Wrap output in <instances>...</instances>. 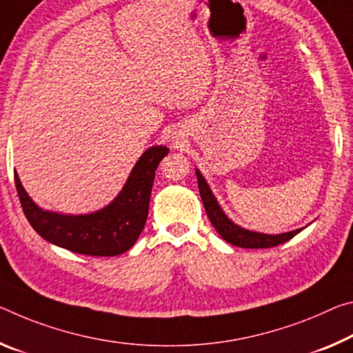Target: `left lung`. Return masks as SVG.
I'll list each match as a JSON object with an SVG mask.
<instances>
[{"label":"left lung","mask_w":353,"mask_h":353,"mask_svg":"<svg viewBox=\"0 0 353 353\" xmlns=\"http://www.w3.org/2000/svg\"><path fill=\"white\" fill-rule=\"evenodd\" d=\"M196 177H198V188L201 199H203L204 209L207 212V216L212 223V226L216 229V232L226 240L228 243L236 245L240 248H272L276 245H281L288 240L297 236L300 231H303L305 228L295 229V231L284 232V234H264V232H256L245 229L234 223L225 212H223L221 205L218 204L215 194L212 193L209 183L205 182L204 176L201 174V171L196 168Z\"/></svg>","instance_id":"obj_1"}]
</instances>
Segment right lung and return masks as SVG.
I'll use <instances>...</instances> for the list:
<instances>
[{
    "instance_id": "1",
    "label": "right lung",
    "mask_w": 353,
    "mask_h": 353,
    "mask_svg": "<svg viewBox=\"0 0 353 353\" xmlns=\"http://www.w3.org/2000/svg\"><path fill=\"white\" fill-rule=\"evenodd\" d=\"M170 149L152 146L139 157L119 194L103 209L83 215L43 210L15 174L20 204L34 231L56 247L86 256H117L130 250L144 229L149 214L157 166Z\"/></svg>"
}]
</instances>
